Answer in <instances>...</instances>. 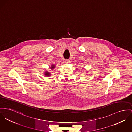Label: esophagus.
Returning <instances> with one entry per match:
<instances>
[{"mask_svg": "<svg viewBox=\"0 0 132 132\" xmlns=\"http://www.w3.org/2000/svg\"><path fill=\"white\" fill-rule=\"evenodd\" d=\"M65 63H66L68 64V63H69V62H70V61H69V60H66L65 61Z\"/></svg>", "mask_w": 132, "mask_h": 132, "instance_id": "1", "label": "esophagus"}]
</instances>
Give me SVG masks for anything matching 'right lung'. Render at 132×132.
<instances>
[{
	"label": "right lung",
	"mask_w": 132,
	"mask_h": 132,
	"mask_svg": "<svg viewBox=\"0 0 132 132\" xmlns=\"http://www.w3.org/2000/svg\"><path fill=\"white\" fill-rule=\"evenodd\" d=\"M55 65H52L51 66V69H52V70H53V69L55 68ZM45 75H46V76H50V75H51V74H50L49 72H48L46 71V72L45 73Z\"/></svg>",
	"instance_id": "obj_1"
}]
</instances>
